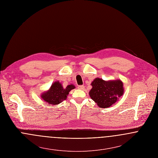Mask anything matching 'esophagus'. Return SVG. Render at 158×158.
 I'll use <instances>...</instances> for the list:
<instances>
[{"instance_id": "esophagus-1", "label": "esophagus", "mask_w": 158, "mask_h": 158, "mask_svg": "<svg viewBox=\"0 0 158 158\" xmlns=\"http://www.w3.org/2000/svg\"><path fill=\"white\" fill-rule=\"evenodd\" d=\"M78 88L79 89H81V90H83L85 89V86L83 85H80L78 86Z\"/></svg>"}]
</instances>
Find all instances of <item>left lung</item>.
<instances>
[{
  "mask_svg": "<svg viewBox=\"0 0 158 158\" xmlns=\"http://www.w3.org/2000/svg\"><path fill=\"white\" fill-rule=\"evenodd\" d=\"M90 85L92 88L89 95L98 106L102 108L111 107L124 93L123 83L119 79L105 81L96 78Z\"/></svg>",
  "mask_w": 158,
  "mask_h": 158,
  "instance_id": "8db88e82",
  "label": "left lung"
}]
</instances>
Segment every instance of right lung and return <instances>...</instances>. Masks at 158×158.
<instances>
[{
  "mask_svg": "<svg viewBox=\"0 0 158 158\" xmlns=\"http://www.w3.org/2000/svg\"><path fill=\"white\" fill-rule=\"evenodd\" d=\"M75 88V86L72 84L64 88L59 81H56L52 83L48 90L41 94V97L50 105H57L66 100L69 92Z\"/></svg>",
  "mask_w": 158,
  "mask_h": 158,
  "instance_id": "obj_1",
  "label": "right lung"
}]
</instances>
